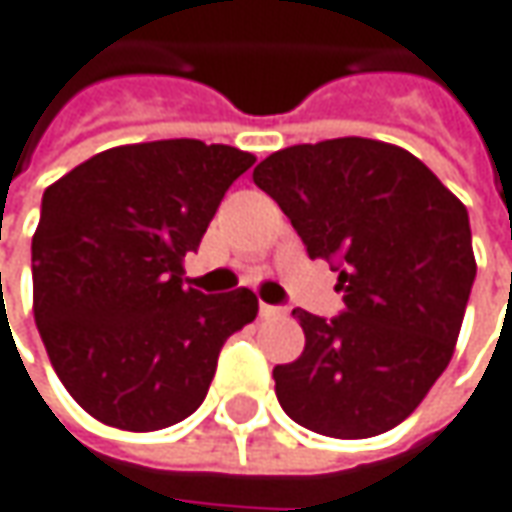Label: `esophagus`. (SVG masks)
Returning a JSON list of instances; mask_svg holds the SVG:
<instances>
[{"mask_svg":"<svg viewBox=\"0 0 512 512\" xmlns=\"http://www.w3.org/2000/svg\"><path fill=\"white\" fill-rule=\"evenodd\" d=\"M286 315V309L283 306H269V303H260V318H283Z\"/></svg>","mask_w":512,"mask_h":512,"instance_id":"obj_1","label":"esophagus"}]
</instances>
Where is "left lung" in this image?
I'll return each mask as SVG.
<instances>
[{"instance_id":"8db88e82","label":"left lung","mask_w":512,"mask_h":512,"mask_svg":"<svg viewBox=\"0 0 512 512\" xmlns=\"http://www.w3.org/2000/svg\"><path fill=\"white\" fill-rule=\"evenodd\" d=\"M252 177L344 292L338 318L292 312L306 346L272 372L280 407L329 438L398 427L456 349L476 280L464 203L410 151L364 137L280 148Z\"/></svg>"}]
</instances>
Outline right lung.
Returning a JSON list of instances; mask_svg holds the SVG:
<instances>
[{
	"label": "right lung",
	"mask_w": 512,
	"mask_h": 512,
	"mask_svg": "<svg viewBox=\"0 0 512 512\" xmlns=\"http://www.w3.org/2000/svg\"><path fill=\"white\" fill-rule=\"evenodd\" d=\"M255 157L232 145H117L42 194L34 318L62 387L108 427L151 433L197 410L226 338L255 321L252 289L186 283L214 212Z\"/></svg>",
	"instance_id": "right-lung-1"
}]
</instances>
